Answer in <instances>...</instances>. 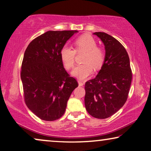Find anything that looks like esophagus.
Returning <instances> with one entry per match:
<instances>
[{"mask_svg": "<svg viewBox=\"0 0 151 151\" xmlns=\"http://www.w3.org/2000/svg\"><path fill=\"white\" fill-rule=\"evenodd\" d=\"M84 82L81 81V80H78V84H79V86H83V85H84Z\"/></svg>", "mask_w": 151, "mask_h": 151, "instance_id": "obj_1", "label": "esophagus"}]
</instances>
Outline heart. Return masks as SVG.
Returning a JSON list of instances; mask_svg holds the SVG:
<instances>
[{"label": "heart", "instance_id": "1", "mask_svg": "<svg viewBox=\"0 0 151 151\" xmlns=\"http://www.w3.org/2000/svg\"><path fill=\"white\" fill-rule=\"evenodd\" d=\"M76 50L65 45L60 49V58L67 69L73 68L75 63V57L77 52H85L83 59L84 64L77 65L71 72L72 76L83 80L93 73V67L99 69L102 67L104 60V53L97 47V42L91 36L82 35L75 41Z\"/></svg>", "mask_w": 151, "mask_h": 151}]
</instances>
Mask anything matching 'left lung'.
<instances>
[{
  "label": "left lung",
  "instance_id": "obj_1",
  "mask_svg": "<svg viewBox=\"0 0 151 151\" xmlns=\"http://www.w3.org/2000/svg\"><path fill=\"white\" fill-rule=\"evenodd\" d=\"M104 43L105 58L95 78L85 83L84 104L93 117L106 119L125 104L132 81V71L127 51L113 36L95 32Z\"/></svg>",
  "mask_w": 151,
  "mask_h": 151
}]
</instances>
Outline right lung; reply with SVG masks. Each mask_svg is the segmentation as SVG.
Segmentation results:
<instances>
[{"mask_svg": "<svg viewBox=\"0 0 151 151\" xmlns=\"http://www.w3.org/2000/svg\"><path fill=\"white\" fill-rule=\"evenodd\" d=\"M77 32L49 31L34 39L24 51L20 72L24 102L42 120L60 118L78 86L66 71L60 55L62 47Z\"/></svg>", "mask_w": 151, "mask_h": 151, "instance_id": "obj_1", "label": "right lung"}]
</instances>
